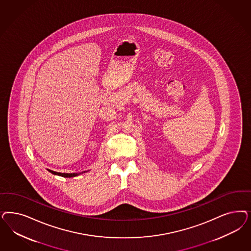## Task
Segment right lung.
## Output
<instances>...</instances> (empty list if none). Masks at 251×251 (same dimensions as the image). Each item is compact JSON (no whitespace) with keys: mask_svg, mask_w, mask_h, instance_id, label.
Listing matches in <instances>:
<instances>
[{"mask_svg":"<svg viewBox=\"0 0 251 251\" xmlns=\"http://www.w3.org/2000/svg\"><path fill=\"white\" fill-rule=\"evenodd\" d=\"M47 170H48L50 173H51L52 175L67 178L75 177V176H79V175L83 174V173L88 172V171H84V172H82V173H72V174H67V173H66V174H65V173H58V172H54V171L50 170V169H47Z\"/></svg>","mask_w":251,"mask_h":251,"instance_id":"obj_1","label":"right lung"}]
</instances>
